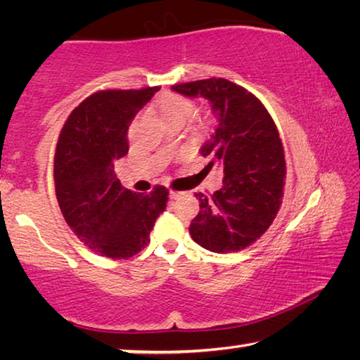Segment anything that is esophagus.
Returning <instances> with one entry per match:
<instances>
[{
	"label": "esophagus",
	"instance_id": "1",
	"mask_svg": "<svg viewBox=\"0 0 360 360\" xmlns=\"http://www.w3.org/2000/svg\"><path fill=\"white\" fill-rule=\"evenodd\" d=\"M182 195V192H176V191H169V198L172 200H176V198H179Z\"/></svg>",
	"mask_w": 360,
	"mask_h": 360
}]
</instances>
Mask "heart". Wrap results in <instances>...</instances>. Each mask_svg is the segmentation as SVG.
Masks as SVG:
<instances>
[{
  "instance_id": "obj_1",
  "label": "heart",
  "mask_w": 360,
  "mask_h": 360,
  "mask_svg": "<svg viewBox=\"0 0 360 360\" xmlns=\"http://www.w3.org/2000/svg\"><path fill=\"white\" fill-rule=\"evenodd\" d=\"M157 111L163 124L169 127H184L193 117L195 103L182 95L168 94L157 103Z\"/></svg>"
}]
</instances>
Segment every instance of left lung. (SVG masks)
Wrapping results in <instances>:
<instances>
[{"mask_svg": "<svg viewBox=\"0 0 360 360\" xmlns=\"http://www.w3.org/2000/svg\"><path fill=\"white\" fill-rule=\"evenodd\" d=\"M181 95L211 103L216 131L200 154L205 169H224L222 187L210 197L195 193L198 214L188 227L192 240L211 252H236L257 241L279 211L285 160L279 133L257 96L222 77L178 84Z\"/></svg>", "mask_w": 360, "mask_h": 360, "instance_id": "obj_1", "label": "left lung"}]
</instances>
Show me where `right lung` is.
Wrapping results in <instances>:
<instances>
[{"label":"right lung","mask_w":360,"mask_h":360,"mask_svg":"<svg viewBox=\"0 0 360 360\" xmlns=\"http://www.w3.org/2000/svg\"><path fill=\"white\" fill-rule=\"evenodd\" d=\"M160 87L100 90L72 109L60 131L53 181L60 211L79 240L109 259H129L148 245L168 191L131 192L114 174L129 154V127Z\"/></svg>","instance_id":"obj_1"}]
</instances>
